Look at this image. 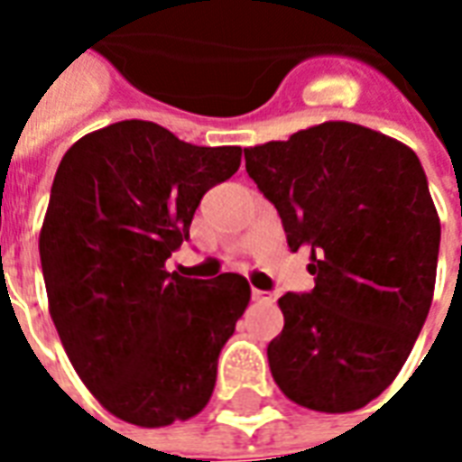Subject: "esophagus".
Wrapping results in <instances>:
<instances>
[{
	"mask_svg": "<svg viewBox=\"0 0 462 462\" xmlns=\"http://www.w3.org/2000/svg\"><path fill=\"white\" fill-rule=\"evenodd\" d=\"M252 300H256V302H268V300H273V292H268V290L252 288Z\"/></svg>",
	"mask_w": 462,
	"mask_h": 462,
	"instance_id": "1",
	"label": "esophagus"
}]
</instances>
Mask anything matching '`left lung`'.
<instances>
[{"label":"left lung","mask_w":462,"mask_h":462,"mask_svg":"<svg viewBox=\"0 0 462 462\" xmlns=\"http://www.w3.org/2000/svg\"><path fill=\"white\" fill-rule=\"evenodd\" d=\"M245 160L316 282L278 300L275 383L309 410L365 408L398 376L434 297L441 223L422 162L352 122L245 148Z\"/></svg>","instance_id":"obj_1"}]
</instances>
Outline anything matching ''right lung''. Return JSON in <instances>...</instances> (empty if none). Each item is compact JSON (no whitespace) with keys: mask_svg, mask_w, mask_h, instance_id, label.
Segmentation results:
<instances>
[{"mask_svg":"<svg viewBox=\"0 0 462 462\" xmlns=\"http://www.w3.org/2000/svg\"><path fill=\"white\" fill-rule=\"evenodd\" d=\"M239 146H194L126 119L76 141L40 232L50 314L76 374L115 417L165 427L199 415L252 290L167 273L203 194L239 170Z\"/></svg>","mask_w":462,"mask_h":462,"instance_id":"obj_1","label":"right lung"}]
</instances>
